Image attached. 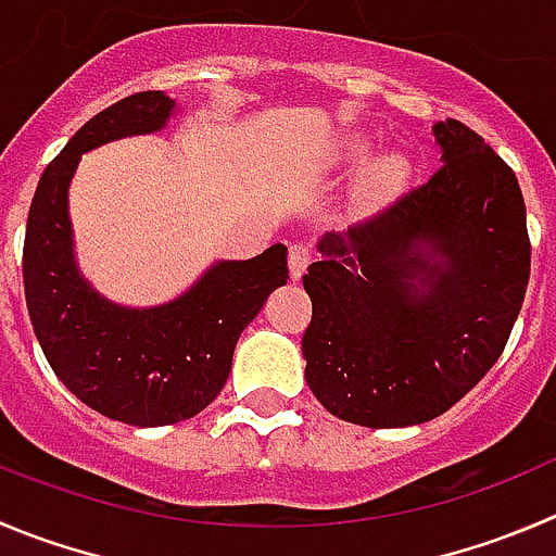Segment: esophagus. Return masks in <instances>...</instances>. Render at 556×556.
<instances>
[{"instance_id":"obj_1","label":"esophagus","mask_w":556,"mask_h":556,"mask_svg":"<svg viewBox=\"0 0 556 556\" xmlns=\"http://www.w3.org/2000/svg\"><path fill=\"white\" fill-rule=\"evenodd\" d=\"M311 258H314L311 245H305V242H294V245H289V275H292V281H300V278H303Z\"/></svg>"}]
</instances>
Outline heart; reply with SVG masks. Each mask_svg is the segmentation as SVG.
Returning <instances> with one entry per match:
<instances>
[{
  "label": "heart",
  "mask_w": 556,
  "mask_h": 556,
  "mask_svg": "<svg viewBox=\"0 0 556 556\" xmlns=\"http://www.w3.org/2000/svg\"><path fill=\"white\" fill-rule=\"evenodd\" d=\"M368 152H371V141L366 136L349 134L343 139H338V144L332 147L330 166L357 168L368 161ZM406 177H409V161L404 155H399V152H388L368 172L366 182H363V195L371 199V202H379V199L390 195L393 190H399Z\"/></svg>",
  "instance_id": "1"
}]
</instances>
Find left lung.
<instances>
[{
    "instance_id": "obj_1",
    "label": "left lung",
    "mask_w": 556,
    "mask_h": 556,
    "mask_svg": "<svg viewBox=\"0 0 556 556\" xmlns=\"http://www.w3.org/2000/svg\"><path fill=\"white\" fill-rule=\"evenodd\" d=\"M431 179L349 231H327L303 275L314 316L305 382L366 428L433 420L500 361L530 281L513 168L458 119L433 125Z\"/></svg>"
}]
</instances>
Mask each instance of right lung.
I'll return each instance as SVG.
<instances>
[{"label": "right lung", "instance_id": "1", "mask_svg": "<svg viewBox=\"0 0 556 556\" xmlns=\"http://www.w3.org/2000/svg\"><path fill=\"white\" fill-rule=\"evenodd\" d=\"M177 114L166 92H136L94 114L49 163L26 218L24 294L46 361L67 390L111 420L172 426L224 390L240 332L289 278L287 245L245 262H215L152 308L111 303L81 275L73 251L67 188L84 152L157 134Z\"/></svg>", "mask_w": 556, "mask_h": 556}]
</instances>
